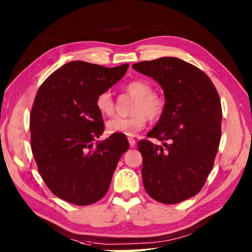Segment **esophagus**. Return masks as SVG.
<instances>
[{"label":"esophagus","mask_w":252,"mask_h":252,"mask_svg":"<svg viewBox=\"0 0 252 252\" xmlns=\"http://www.w3.org/2000/svg\"><path fill=\"white\" fill-rule=\"evenodd\" d=\"M127 140H129V144H130V146L131 147H134L135 146V140H134V138H133V137H129V138H127Z\"/></svg>","instance_id":"esophagus-1"}]
</instances>
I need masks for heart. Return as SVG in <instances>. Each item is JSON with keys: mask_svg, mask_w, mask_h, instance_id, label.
<instances>
[{"mask_svg": "<svg viewBox=\"0 0 252 252\" xmlns=\"http://www.w3.org/2000/svg\"><path fill=\"white\" fill-rule=\"evenodd\" d=\"M126 90L136 98L132 107L133 115L126 118L116 117L107 122L106 127L109 133L134 136L145 127L147 118L149 120H157L161 117L165 103L162 96L153 93L152 84L145 80H133L126 85ZM95 104L101 115L114 114L115 103L110 91H104L98 94Z\"/></svg>", "mask_w": 252, "mask_h": 252, "instance_id": "heart-1", "label": "heart"}]
</instances>
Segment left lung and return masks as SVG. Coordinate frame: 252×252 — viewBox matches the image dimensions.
<instances>
[{
  "instance_id": "8db88e82",
  "label": "left lung",
  "mask_w": 252,
  "mask_h": 252,
  "mask_svg": "<svg viewBox=\"0 0 252 252\" xmlns=\"http://www.w3.org/2000/svg\"><path fill=\"white\" fill-rule=\"evenodd\" d=\"M153 78L164 94V111L142 140V178L153 199L173 205L200 191L213 167L221 140L222 108L207 74L176 57H161L132 66Z\"/></svg>"
}]
</instances>
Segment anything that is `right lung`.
I'll return each instance as SVG.
<instances>
[{"label":"right lung","instance_id":"add662e5","mask_svg":"<svg viewBox=\"0 0 252 252\" xmlns=\"http://www.w3.org/2000/svg\"><path fill=\"white\" fill-rule=\"evenodd\" d=\"M129 63L106 68L67 63L37 91L30 115L31 149L37 170L53 194L88 206L109 189L116 167L130 145L125 136L104 132L96 97L125 76Z\"/></svg>","mask_w":252,"mask_h":252}]
</instances>
